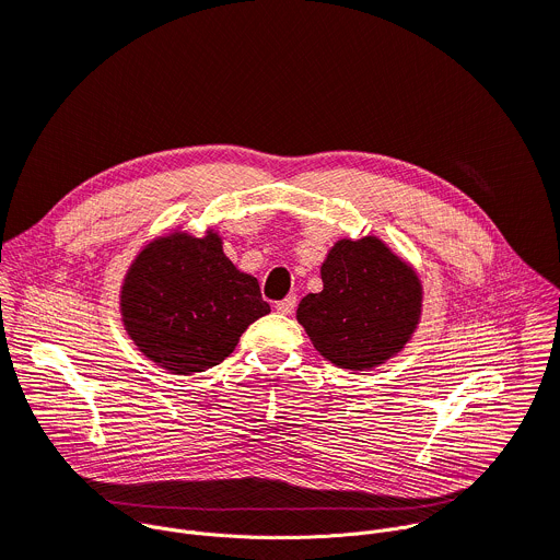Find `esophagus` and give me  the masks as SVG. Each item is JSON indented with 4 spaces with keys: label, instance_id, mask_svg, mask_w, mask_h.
Returning a JSON list of instances; mask_svg holds the SVG:
<instances>
[{
    "label": "esophagus",
    "instance_id": "esophagus-1",
    "mask_svg": "<svg viewBox=\"0 0 560 560\" xmlns=\"http://www.w3.org/2000/svg\"><path fill=\"white\" fill-rule=\"evenodd\" d=\"M294 307H296V296H294V294H288L283 301H277V303H275V310H277L279 314H292Z\"/></svg>",
    "mask_w": 560,
    "mask_h": 560
}]
</instances>
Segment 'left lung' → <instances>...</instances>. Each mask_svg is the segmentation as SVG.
Segmentation results:
<instances>
[{
  "label": "left lung",
  "instance_id": "obj_1",
  "mask_svg": "<svg viewBox=\"0 0 560 560\" xmlns=\"http://www.w3.org/2000/svg\"><path fill=\"white\" fill-rule=\"evenodd\" d=\"M324 290L301 299L296 322L337 368L383 365L415 337L423 312L417 270L383 238H339L322 264Z\"/></svg>",
  "mask_w": 560,
  "mask_h": 560
}]
</instances>
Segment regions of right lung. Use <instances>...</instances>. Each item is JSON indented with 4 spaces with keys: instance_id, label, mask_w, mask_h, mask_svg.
Listing matches in <instances>:
<instances>
[{
    "instance_id": "obj_1",
    "label": "right lung",
    "mask_w": 560,
    "mask_h": 560,
    "mask_svg": "<svg viewBox=\"0 0 560 560\" xmlns=\"http://www.w3.org/2000/svg\"><path fill=\"white\" fill-rule=\"evenodd\" d=\"M121 324L137 350L173 374L203 372L270 312L259 281L223 255L214 228L195 236L179 225L148 242L119 290Z\"/></svg>"
}]
</instances>
